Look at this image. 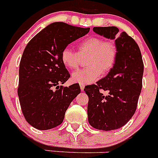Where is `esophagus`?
I'll use <instances>...</instances> for the list:
<instances>
[{
    "mask_svg": "<svg viewBox=\"0 0 158 158\" xmlns=\"http://www.w3.org/2000/svg\"><path fill=\"white\" fill-rule=\"evenodd\" d=\"M80 88H81V90L83 91L84 89H85V85H80Z\"/></svg>",
    "mask_w": 158,
    "mask_h": 158,
    "instance_id": "34e87169",
    "label": "esophagus"
}]
</instances>
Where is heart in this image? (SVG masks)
Returning <instances> with one entry per match:
<instances>
[{"label":"heart","instance_id":"obj_1","mask_svg":"<svg viewBox=\"0 0 158 158\" xmlns=\"http://www.w3.org/2000/svg\"><path fill=\"white\" fill-rule=\"evenodd\" d=\"M118 56L115 43L104 41L98 37H90L77 45V52L65 47L61 53L62 64L69 69H77L82 58L85 61L86 69L73 73L71 80L80 85L91 84L100 77L101 73H107L112 69Z\"/></svg>","mask_w":158,"mask_h":158}]
</instances>
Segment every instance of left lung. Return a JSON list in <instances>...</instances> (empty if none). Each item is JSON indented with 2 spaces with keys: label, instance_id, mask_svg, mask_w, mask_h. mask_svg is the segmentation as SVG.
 Segmentation results:
<instances>
[{
  "label": "left lung",
  "instance_id": "8db88e82",
  "mask_svg": "<svg viewBox=\"0 0 158 158\" xmlns=\"http://www.w3.org/2000/svg\"><path fill=\"white\" fill-rule=\"evenodd\" d=\"M93 31L115 40L118 50L116 62L107 76L87 85L88 119L96 129L112 131L123 127L135 114L142 87L144 65L136 42L116 27H95ZM100 90L107 91L104 95Z\"/></svg>",
  "mask_w": 158,
  "mask_h": 158
}]
</instances>
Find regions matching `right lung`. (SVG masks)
I'll list each match as a JSON object with an SVG mask.
<instances>
[{
    "instance_id": "add662e5",
    "label": "right lung",
    "mask_w": 158,
    "mask_h": 158,
    "mask_svg": "<svg viewBox=\"0 0 158 158\" xmlns=\"http://www.w3.org/2000/svg\"><path fill=\"white\" fill-rule=\"evenodd\" d=\"M89 30L55 22L25 47L19 63L18 96L23 116L33 127L44 131L60 125L70 103L81 93L79 85H62L70 75L61 61V53Z\"/></svg>"
}]
</instances>
